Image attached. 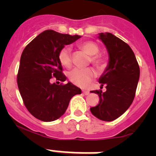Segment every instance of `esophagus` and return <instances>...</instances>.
<instances>
[{"mask_svg": "<svg viewBox=\"0 0 156 156\" xmlns=\"http://www.w3.org/2000/svg\"><path fill=\"white\" fill-rule=\"evenodd\" d=\"M83 93L85 95H88L89 93H90V91H89V90H83Z\"/></svg>", "mask_w": 156, "mask_h": 156, "instance_id": "1", "label": "esophagus"}]
</instances>
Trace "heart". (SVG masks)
Returning a JSON list of instances; mask_svg holds the SVG:
<instances>
[{
  "label": "heart",
  "mask_w": 156,
  "mask_h": 156,
  "mask_svg": "<svg viewBox=\"0 0 156 156\" xmlns=\"http://www.w3.org/2000/svg\"><path fill=\"white\" fill-rule=\"evenodd\" d=\"M80 48L87 55L91 56L90 62L98 68H102L105 64L103 57L98 55L99 48L93 41H85L80 44ZM58 60L61 65L66 68H70L72 66L71 49L69 47H64L58 53ZM94 76V73L90 68L74 69L69 74V78L72 83L81 87H86Z\"/></svg>",
  "instance_id": "b5f03b06"
}]
</instances>
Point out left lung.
Returning <instances> with one entry per match:
<instances>
[{
  "instance_id": "8db88e82",
  "label": "left lung",
  "mask_w": 156,
  "mask_h": 156,
  "mask_svg": "<svg viewBox=\"0 0 156 156\" xmlns=\"http://www.w3.org/2000/svg\"><path fill=\"white\" fill-rule=\"evenodd\" d=\"M99 39L105 45L109 62L104 73L99 78L106 91L92 90L98 94L99 103L90 108L91 113L103 121L119 118L133 102L137 90L140 68L134 53L124 41L110 33L99 34Z\"/></svg>"
}]
</instances>
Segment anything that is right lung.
<instances>
[{"label":"right lung","instance_id":"right-lung-1","mask_svg":"<svg viewBox=\"0 0 156 156\" xmlns=\"http://www.w3.org/2000/svg\"><path fill=\"white\" fill-rule=\"evenodd\" d=\"M80 36L45 30L27 45L22 53L17 83L26 108L35 118L51 122L66 111L71 98L81 94L72 83H52V78L64 82L66 76L58 60L65 45L75 42Z\"/></svg>","mask_w":156,"mask_h":156}]
</instances>
